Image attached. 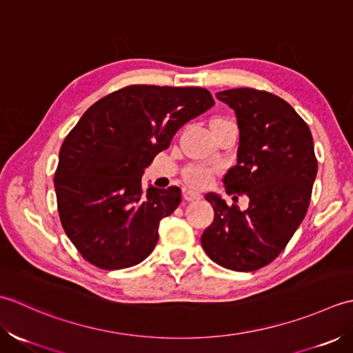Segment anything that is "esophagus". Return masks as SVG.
<instances>
[{
  "instance_id": "1",
  "label": "esophagus",
  "mask_w": 353,
  "mask_h": 353,
  "mask_svg": "<svg viewBox=\"0 0 353 353\" xmlns=\"http://www.w3.org/2000/svg\"><path fill=\"white\" fill-rule=\"evenodd\" d=\"M183 196H184L185 201H198V199L203 198V195H201V193L193 192V190H184L183 192Z\"/></svg>"
}]
</instances>
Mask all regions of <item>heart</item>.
I'll return each instance as SVG.
<instances>
[{
  "label": "heart",
  "instance_id": "b5f03b06",
  "mask_svg": "<svg viewBox=\"0 0 353 353\" xmlns=\"http://www.w3.org/2000/svg\"><path fill=\"white\" fill-rule=\"evenodd\" d=\"M228 119L225 117H214L210 123V128H216L219 125L228 123ZM218 174V169L210 166H203V164H190L183 170V179L185 184L192 187V189H204L212 183L213 176Z\"/></svg>",
  "mask_w": 353,
  "mask_h": 353
}]
</instances>
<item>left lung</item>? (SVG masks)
I'll return each instance as SVG.
<instances>
[{"label":"left lung","mask_w":353,"mask_h":353,"mask_svg":"<svg viewBox=\"0 0 353 353\" xmlns=\"http://www.w3.org/2000/svg\"><path fill=\"white\" fill-rule=\"evenodd\" d=\"M239 125L237 163L228 195H247V210L207 193L214 219L201 236L207 256L233 271H256L282 253L306 216L317 176L312 134L294 108L268 91L234 88L216 94ZM234 196V198H237Z\"/></svg>","instance_id":"1"}]
</instances>
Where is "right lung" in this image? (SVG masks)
<instances>
[{
    "instance_id": "1",
    "label": "right lung",
    "mask_w": 353,
    "mask_h": 353,
    "mask_svg": "<svg viewBox=\"0 0 353 353\" xmlns=\"http://www.w3.org/2000/svg\"><path fill=\"white\" fill-rule=\"evenodd\" d=\"M214 105L198 86L129 85L97 100L65 137L54 172L61 224L85 261L121 270L152 253L181 190L141 175L187 121Z\"/></svg>"
}]
</instances>
